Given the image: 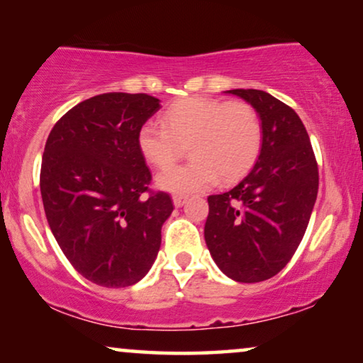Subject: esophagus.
Masks as SVG:
<instances>
[{
  "instance_id": "obj_1",
  "label": "esophagus",
  "mask_w": 363,
  "mask_h": 363,
  "mask_svg": "<svg viewBox=\"0 0 363 363\" xmlns=\"http://www.w3.org/2000/svg\"><path fill=\"white\" fill-rule=\"evenodd\" d=\"M172 202H174V206H176V207H182L187 202V197H184V196H174L172 197Z\"/></svg>"
}]
</instances>
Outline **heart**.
Returning a JSON list of instances; mask_svg holds the SVG:
<instances>
[{"instance_id": "1", "label": "heart", "mask_w": 363, "mask_h": 363, "mask_svg": "<svg viewBox=\"0 0 363 363\" xmlns=\"http://www.w3.org/2000/svg\"><path fill=\"white\" fill-rule=\"evenodd\" d=\"M264 143V124L252 104L191 96L169 106L162 124L146 123L138 131V149L154 167L176 161L187 146L192 161L159 174L162 191L186 196L209 189L219 181L242 177L257 161Z\"/></svg>"}]
</instances>
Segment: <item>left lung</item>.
Wrapping results in <instances>:
<instances>
[{"mask_svg":"<svg viewBox=\"0 0 363 363\" xmlns=\"http://www.w3.org/2000/svg\"><path fill=\"white\" fill-rule=\"evenodd\" d=\"M252 104L264 124L254 167L238 186L209 196L204 238L222 272L235 282L279 274L301 244L318 191L311 139L296 111L259 89H230Z\"/></svg>","mask_w":363,"mask_h":363,"instance_id":"obj_1","label":"left lung"}]
</instances>
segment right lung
Instances as JSON below:
<instances>
[{"mask_svg": "<svg viewBox=\"0 0 363 363\" xmlns=\"http://www.w3.org/2000/svg\"><path fill=\"white\" fill-rule=\"evenodd\" d=\"M159 103L147 94L94 96L48 136L40 179L48 224L72 267L98 286L139 282L161 247L174 206L166 192L149 191L151 171L138 149V131Z\"/></svg>", "mask_w": 363, "mask_h": 363, "instance_id": "add662e5", "label": "right lung"}]
</instances>
